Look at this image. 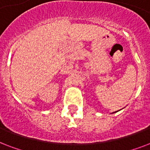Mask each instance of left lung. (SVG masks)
Returning <instances> with one entry per match:
<instances>
[{"instance_id": "left-lung-1", "label": "left lung", "mask_w": 150, "mask_h": 150, "mask_svg": "<svg viewBox=\"0 0 150 150\" xmlns=\"http://www.w3.org/2000/svg\"><path fill=\"white\" fill-rule=\"evenodd\" d=\"M115 113H116V112H115Z\"/></svg>"}]
</instances>
